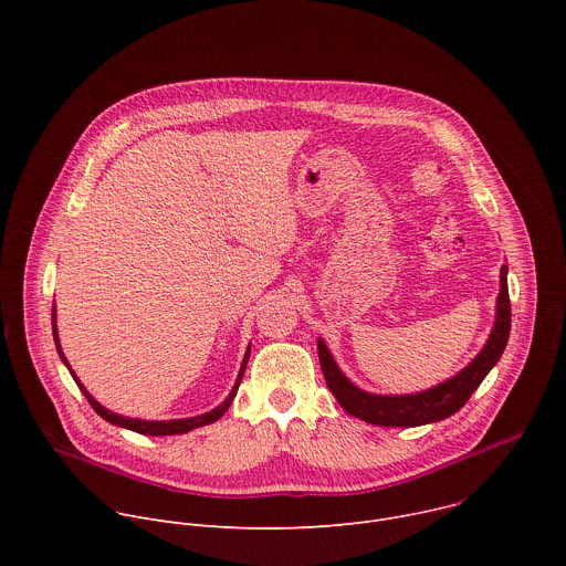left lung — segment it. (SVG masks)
Here are the masks:
<instances>
[{
  "label": "left lung",
  "mask_w": 566,
  "mask_h": 566,
  "mask_svg": "<svg viewBox=\"0 0 566 566\" xmlns=\"http://www.w3.org/2000/svg\"><path fill=\"white\" fill-rule=\"evenodd\" d=\"M509 266L500 271V295L495 306V325L483 349L452 378L417 391V394H371L354 385L338 363L334 360L325 340L317 338V356L325 380L340 402V408L352 417L382 428H417L443 421L459 412L472 391L489 376L502 358L511 334V300H509Z\"/></svg>",
  "instance_id": "1"
}]
</instances>
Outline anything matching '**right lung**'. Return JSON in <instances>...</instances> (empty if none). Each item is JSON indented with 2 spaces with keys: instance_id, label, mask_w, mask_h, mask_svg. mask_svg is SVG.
I'll use <instances>...</instances> for the list:
<instances>
[{
  "instance_id": "obj_1",
  "label": "right lung",
  "mask_w": 566,
  "mask_h": 566,
  "mask_svg": "<svg viewBox=\"0 0 566 566\" xmlns=\"http://www.w3.org/2000/svg\"><path fill=\"white\" fill-rule=\"evenodd\" d=\"M53 340H55V349H57V354H60V360L66 365V369L71 371V376H73V380L77 382V387H80V391H83L85 396H87V400H90V406L105 419V421H109L112 426H118V428H125V430H132V432H138V434H149V437H168V434H186V432H190V430H195V428H203V426H210V423H214V421H219L223 415H226V410L230 408V402H232V398H234V394H237V389H239V382H241V378H244V371H247V363H249V356H251V345H249V349H247V354H244V360H241V367H239V374H237V380H234V385H232V389H230V394L226 396V400L221 402V406H217L214 410H210V412H206V415H199V417H190V419H172V421H145V419H129V417H123V415H116V412H112V410H107V408H103L101 402L87 391V387L77 380V376H75V371L71 369V365H69V360L64 358V352H62V347H60V338H57V325H55V306H53Z\"/></svg>"
}]
</instances>
